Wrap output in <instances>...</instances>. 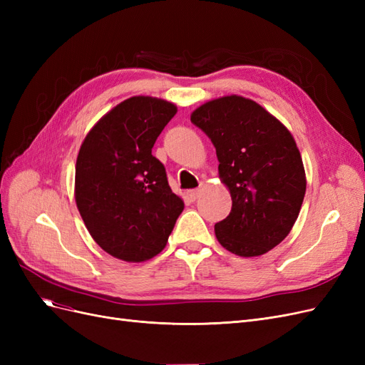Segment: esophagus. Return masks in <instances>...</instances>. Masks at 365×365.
Returning a JSON list of instances; mask_svg holds the SVG:
<instances>
[{"mask_svg": "<svg viewBox=\"0 0 365 365\" xmlns=\"http://www.w3.org/2000/svg\"><path fill=\"white\" fill-rule=\"evenodd\" d=\"M200 195H201V190L200 189H195V190H189L187 192V196H189V200L193 202V201H196L197 197H200Z\"/></svg>", "mask_w": 365, "mask_h": 365, "instance_id": "esophagus-1", "label": "esophagus"}]
</instances>
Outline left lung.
Instances as JSON below:
<instances>
[{"mask_svg": "<svg viewBox=\"0 0 365 365\" xmlns=\"http://www.w3.org/2000/svg\"><path fill=\"white\" fill-rule=\"evenodd\" d=\"M190 120L216 148L219 178L233 200L230 215L215 225L219 244L242 257L277 247L292 230L306 193L303 161L291 132L242 96L210 101Z\"/></svg>", "mask_w": 365, "mask_h": 365, "instance_id": "left-lung-1", "label": "left lung"}]
</instances>
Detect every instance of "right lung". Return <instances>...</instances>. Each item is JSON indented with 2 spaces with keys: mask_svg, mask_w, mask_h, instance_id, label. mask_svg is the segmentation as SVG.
<instances>
[{
  "mask_svg": "<svg viewBox=\"0 0 365 365\" xmlns=\"http://www.w3.org/2000/svg\"><path fill=\"white\" fill-rule=\"evenodd\" d=\"M176 106L135 96L97 121L76 161V204L97 245L125 262H145L168 244L184 202L152 148Z\"/></svg>",
  "mask_w": 365,
  "mask_h": 365,
  "instance_id": "1",
  "label": "right lung"
}]
</instances>
